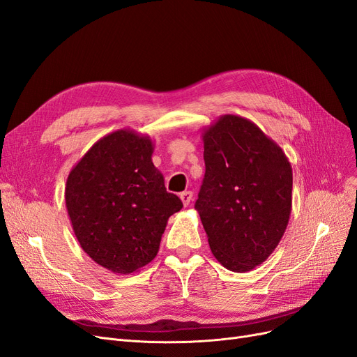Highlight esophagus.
<instances>
[{
  "label": "esophagus",
  "instance_id": "esophagus-1",
  "mask_svg": "<svg viewBox=\"0 0 357 357\" xmlns=\"http://www.w3.org/2000/svg\"><path fill=\"white\" fill-rule=\"evenodd\" d=\"M181 200H182V203H183V206H188L190 203H191V200H192V192L191 191H183V192H181Z\"/></svg>",
  "mask_w": 357,
  "mask_h": 357
}]
</instances>
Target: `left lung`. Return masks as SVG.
Segmentation results:
<instances>
[{
    "label": "left lung",
    "instance_id": "8db88e82",
    "mask_svg": "<svg viewBox=\"0 0 357 357\" xmlns=\"http://www.w3.org/2000/svg\"><path fill=\"white\" fill-rule=\"evenodd\" d=\"M206 174L195 202L213 256L232 272L261 265L287 229L293 169L245 117L223 114L203 132Z\"/></svg>",
    "mask_w": 357,
    "mask_h": 357
}]
</instances>
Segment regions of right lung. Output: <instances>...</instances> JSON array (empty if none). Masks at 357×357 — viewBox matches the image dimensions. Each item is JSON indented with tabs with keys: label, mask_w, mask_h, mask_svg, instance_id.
I'll return each mask as SVG.
<instances>
[{
	"label": "right lung",
	"mask_w": 357,
	"mask_h": 357,
	"mask_svg": "<svg viewBox=\"0 0 357 357\" xmlns=\"http://www.w3.org/2000/svg\"><path fill=\"white\" fill-rule=\"evenodd\" d=\"M149 135L119 129L98 139L68 176L66 208L84 252L113 273L150 263L182 202L166 191Z\"/></svg>",
	"instance_id": "obj_1"
}]
</instances>
